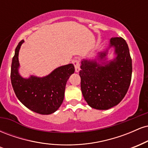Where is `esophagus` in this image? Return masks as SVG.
Here are the masks:
<instances>
[{"label": "esophagus", "instance_id": "1", "mask_svg": "<svg viewBox=\"0 0 148 148\" xmlns=\"http://www.w3.org/2000/svg\"><path fill=\"white\" fill-rule=\"evenodd\" d=\"M72 63L74 64V67H75V71L76 72H79L80 71V64H79V60H73Z\"/></svg>", "mask_w": 148, "mask_h": 148}]
</instances>
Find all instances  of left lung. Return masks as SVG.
<instances>
[{"instance_id": "obj_1", "label": "left lung", "mask_w": 148, "mask_h": 148, "mask_svg": "<svg viewBox=\"0 0 148 148\" xmlns=\"http://www.w3.org/2000/svg\"><path fill=\"white\" fill-rule=\"evenodd\" d=\"M113 47L116 57L106 61L108 49L98 53L95 60L83 59L79 75L83 96L90 106L107 110L118 105L125 97L130 86L132 62L126 41L112 37L108 49Z\"/></svg>"}]
</instances>
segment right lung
Instances as JSON below:
<instances>
[{"label":"right lung","mask_w":148,"mask_h":148,"mask_svg":"<svg viewBox=\"0 0 148 148\" xmlns=\"http://www.w3.org/2000/svg\"><path fill=\"white\" fill-rule=\"evenodd\" d=\"M24 40H21L18 43L12 62L11 82L15 95L31 111L42 115L51 114L63 101L66 84L74 74V66L73 64L61 66L44 77L23 78L18 73V52Z\"/></svg>","instance_id":"1"}]
</instances>
